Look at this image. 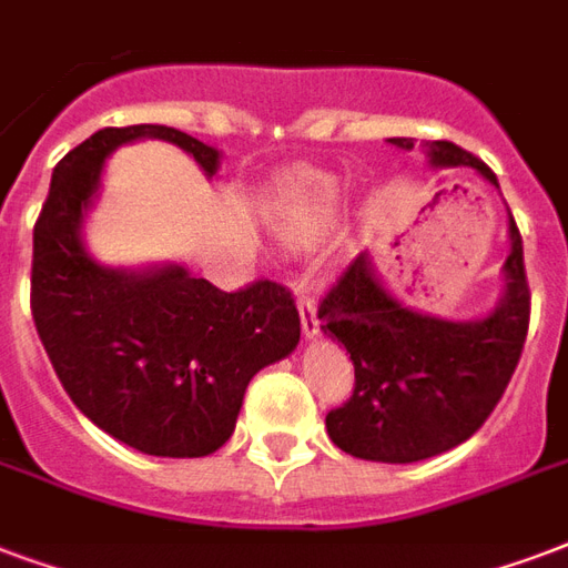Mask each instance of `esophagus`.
Masks as SVG:
<instances>
[{"instance_id":"obj_1","label":"esophagus","mask_w":568,"mask_h":568,"mask_svg":"<svg viewBox=\"0 0 568 568\" xmlns=\"http://www.w3.org/2000/svg\"><path fill=\"white\" fill-rule=\"evenodd\" d=\"M300 320H302V335L305 338H317L320 335V320H317V305L311 300L308 293H300Z\"/></svg>"}]
</instances>
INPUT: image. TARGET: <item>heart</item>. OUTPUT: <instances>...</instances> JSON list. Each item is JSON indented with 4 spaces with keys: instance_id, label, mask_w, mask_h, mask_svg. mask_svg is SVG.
<instances>
[{
    "instance_id": "heart-1",
    "label": "heart",
    "mask_w": 568,
    "mask_h": 568,
    "mask_svg": "<svg viewBox=\"0 0 568 568\" xmlns=\"http://www.w3.org/2000/svg\"><path fill=\"white\" fill-rule=\"evenodd\" d=\"M341 185L338 179L323 176V173H305L293 179L275 209V224L278 236L293 248H308L314 245L323 230L329 224L332 212L338 206Z\"/></svg>"
}]
</instances>
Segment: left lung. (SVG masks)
Returning a JSON list of instances; mask_svg holds the SVG:
<instances>
[{
  "label": "left lung",
  "instance_id": "8db88e82",
  "mask_svg": "<svg viewBox=\"0 0 568 568\" xmlns=\"http://www.w3.org/2000/svg\"><path fill=\"white\" fill-rule=\"evenodd\" d=\"M389 143L413 149V140ZM434 168H473L497 185L491 168L449 140L425 143ZM506 287L481 320H440L400 305L383 287L368 254L349 260L320 302V329L353 359V395L326 416L332 443L353 458L413 464L455 449L491 416L521 359L530 326L524 245L509 219Z\"/></svg>",
  "mask_w": 568,
  "mask_h": 568
}]
</instances>
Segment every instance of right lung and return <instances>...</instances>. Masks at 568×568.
<instances>
[{
    "label": "right lung",
    "instance_id": "add662e5",
    "mask_svg": "<svg viewBox=\"0 0 568 568\" xmlns=\"http://www.w3.org/2000/svg\"><path fill=\"white\" fill-rule=\"evenodd\" d=\"M158 138L194 155L206 176L219 149L168 125L101 128L50 179L32 233V320L77 410L131 449L203 458L236 428L251 377L300 344L287 287L254 281L236 293L182 266L106 268L83 248V219L106 155Z\"/></svg>",
    "mask_w": 568,
    "mask_h": 568
}]
</instances>
